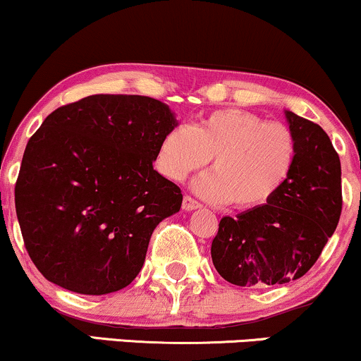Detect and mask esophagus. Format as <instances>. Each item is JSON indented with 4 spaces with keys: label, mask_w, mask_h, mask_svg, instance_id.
Returning <instances> with one entry per match:
<instances>
[{
    "label": "esophagus",
    "mask_w": 361,
    "mask_h": 361,
    "mask_svg": "<svg viewBox=\"0 0 361 361\" xmlns=\"http://www.w3.org/2000/svg\"><path fill=\"white\" fill-rule=\"evenodd\" d=\"M195 209H200V204H198L195 198L186 195V197L183 198V210H186V212H192V210H195Z\"/></svg>",
    "instance_id": "34e87169"
}]
</instances>
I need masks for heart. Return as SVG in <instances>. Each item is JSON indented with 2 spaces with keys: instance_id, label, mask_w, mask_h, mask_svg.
I'll return each mask as SVG.
<instances>
[{
  "instance_id": "1",
  "label": "heart",
  "mask_w": 361,
  "mask_h": 361,
  "mask_svg": "<svg viewBox=\"0 0 361 361\" xmlns=\"http://www.w3.org/2000/svg\"><path fill=\"white\" fill-rule=\"evenodd\" d=\"M212 157V171L195 190L239 210L270 204L287 183L297 157L295 135L280 122H264L244 110H215L190 127H175L157 147V169L183 181Z\"/></svg>"
}]
</instances>
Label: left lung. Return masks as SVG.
Here are the masks:
<instances>
[{"instance_id": "obj_1", "label": "left lung", "mask_w": 361, "mask_h": 361, "mask_svg": "<svg viewBox=\"0 0 361 361\" xmlns=\"http://www.w3.org/2000/svg\"><path fill=\"white\" fill-rule=\"evenodd\" d=\"M297 157L287 183L264 207L222 217L210 255L224 280L268 287L304 276L341 215V163L317 123L285 110Z\"/></svg>"}]
</instances>
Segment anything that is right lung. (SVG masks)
<instances>
[{"mask_svg": "<svg viewBox=\"0 0 361 361\" xmlns=\"http://www.w3.org/2000/svg\"><path fill=\"white\" fill-rule=\"evenodd\" d=\"M178 126L163 102L91 94L54 110L25 147L15 207L28 256L52 283L85 295L127 287L181 190L152 168Z\"/></svg>", "mask_w": 361, "mask_h": 361, "instance_id": "obj_1", "label": "right lung"}]
</instances>
